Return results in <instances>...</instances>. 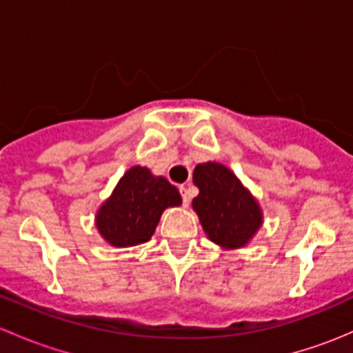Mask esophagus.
Returning a JSON list of instances; mask_svg holds the SVG:
<instances>
[{"label": "esophagus", "mask_w": 353, "mask_h": 353, "mask_svg": "<svg viewBox=\"0 0 353 353\" xmlns=\"http://www.w3.org/2000/svg\"><path fill=\"white\" fill-rule=\"evenodd\" d=\"M179 191H181V196H183V205H184V206H188V205H190V201H191L190 190H188L186 186H181V188H179Z\"/></svg>", "instance_id": "34e87169"}]
</instances>
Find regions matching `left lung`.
I'll list each match as a JSON object with an SVG mask.
<instances>
[{
  "instance_id": "8db88e82",
  "label": "left lung",
  "mask_w": 353,
  "mask_h": 353,
  "mask_svg": "<svg viewBox=\"0 0 353 353\" xmlns=\"http://www.w3.org/2000/svg\"><path fill=\"white\" fill-rule=\"evenodd\" d=\"M193 183L199 194L193 208L206 236L223 248H243L261 227V210L236 174L216 162L196 165Z\"/></svg>"
}]
</instances>
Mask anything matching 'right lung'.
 Here are the masks:
<instances>
[{
	"mask_svg": "<svg viewBox=\"0 0 353 353\" xmlns=\"http://www.w3.org/2000/svg\"><path fill=\"white\" fill-rule=\"evenodd\" d=\"M176 186L152 176L147 167H131L97 213V229L117 248L147 243L167 206L181 205Z\"/></svg>",
	"mask_w": 353,
	"mask_h": 353,
	"instance_id": "right-lung-1",
	"label": "right lung"
}]
</instances>
